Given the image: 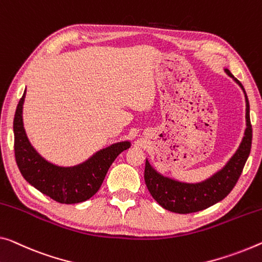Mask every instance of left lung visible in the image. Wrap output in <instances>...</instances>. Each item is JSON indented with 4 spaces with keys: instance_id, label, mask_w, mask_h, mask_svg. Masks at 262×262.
I'll list each match as a JSON object with an SVG mask.
<instances>
[{
    "instance_id": "8db88e82",
    "label": "left lung",
    "mask_w": 262,
    "mask_h": 262,
    "mask_svg": "<svg viewBox=\"0 0 262 262\" xmlns=\"http://www.w3.org/2000/svg\"><path fill=\"white\" fill-rule=\"evenodd\" d=\"M225 71L227 72L228 76L233 77V75L227 69ZM234 80L245 92L243 84L236 78H234ZM245 97H246L247 127L243 142H241L238 151L226 164V166L221 171L216 172L210 179L199 184L176 182V180L168 179L166 177L159 174L151 167L148 162L145 164L144 179L147 190L150 191L151 195L154 196L157 203L165 210L179 213V214H187V213L205 210L227 196L233 187L235 186V184L238 183L252 147V125L246 92H245Z\"/></svg>"
}]
</instances>
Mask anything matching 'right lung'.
Segmentation results:
<instances>
[{
	"mask_svg": "<svg viewBox=\"0 0 262 262\" xmlns=\"http://www.w3.org/2000/svg\"><path fill=\"white\" fill-rule=\"evenodd\" d=\"M24 97L26 91L17 104L14 118L15 159L23 178L57 203L77 204L91 198L99 190L108 167L120 152L130 147V143L111 145L78 166H55L44 160L27 138L22 120Z\"/></svg>",
	"mask_w": 262,
	"mask_h": 262,
	"instance_id": "right-lung-1",
	"label": "right lung"
}]
</instances>
